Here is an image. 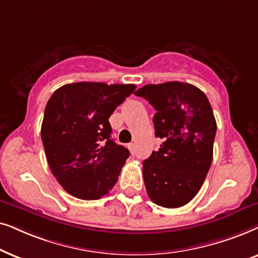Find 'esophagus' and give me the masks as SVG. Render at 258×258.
Wrapping results in <instances>:
<instances>
[{"mask_svg": "<svg viewBox=\"0 0 258 258\" xmlns=\"http://www.w3.org/2000/svg\"><path fill=\"white\" fill-rule=\"evenodd\" d=\"M128 150H130V152H131L132 154H135L136 153L135 144H128Z\"/></svg>", "mask_w": 258, "mask_h": 258, "instance_id": "1", "label": "esophagus"}]
</instances>
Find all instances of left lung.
Listing matches in <instances>:
<instances>
[{
	"label": "left lung",
	"instance_id": "left-lung-1",
	"mask_svg": "<svg viewBox=\"0 0 258 258\" xmlns=\"http://www.w3.org/2000/svg\"><path fill=\"white\" fill-rule=\"evenodd\" d=\"M135 94L157 111L154 135L163 139L143 161L147 195L160 207H183L201 190L211 166L217 123L210 102L196 86L179 81L145 85Z\"/></svg>",
	"mask_w": 258,
	"mask_h": 258
}]
</instances>
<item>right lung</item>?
<instances>
[{"mask_svg":"<svg viewBox=\"0 0 258 258\" xmlns=\"http://www.w3.org/2000/svg\"><path fill=\"white\" fill-rule=\"evenodd\" d=\"M136 88L132 84L75 82L51 94L41 138L51 172L70 195L95 201L118 181L130 151L111 138L108 119Z\"/></svg>","mask_w":258,"mask_h":258,"instance_id":"obj_1","label":"right lung"}]
</instances>
